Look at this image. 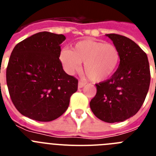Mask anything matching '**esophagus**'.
Returning a JSON list of instances; mask_svg holds the SVG:
<instances>
[{
  "label": "esophagus",
  "instance_id": "34e87169",
  "mask_svg": "<svg viewBox=\"0 0 156 156\" xmlns=\"http://www.w3.org/2000/svg\"><path fill=\"white\" fill-rule=\"evenodd\" d=\"M85 84H86V83L83 82V81H82V80H80L79 83H78V87L79 88L83 87L85 86Z\"/></svg>",
  "mask_w": 156,
  "mask_h": 156
}]
</instances>
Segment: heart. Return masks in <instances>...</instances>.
I'll return each instance as SVG.
<instances>
[{
  "label": "heart",
  "instance_id": "obj_1",
  "mask_svg": "<svg viewBox=\"0 0 156 156\" xmlns=\"http://www.w3.org/2000/svg\"><path fill=\"white\" fill-rule=\"evenodd\" d=\"M59 60L70 74L79 70L81 63H84V71L89 78L101 82L115 73L120 62V53L113 44L103 41L85 39L76 43L72 50L62 48Z\"/></svg>",
  "mask_w": 156,
  "mask_h": 156
}]
</instances>
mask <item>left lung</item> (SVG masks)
<instances>
[{
  "label": "left lung",
  "instance_id": "8db88e82",
  "mask_svg": "<svg viewBox=\"0 0 156 156\" xmlns=\"http://www.w3.org/2000/svg\"><path fill=\"white\" fill-rule=\"evenodd\" d=\"M120 53L119 67L111 78L96 84L90 102L91 111L106 122H119L137 113L149 89L150 68L145 52L132 40L119 34H106Z\"/></svg>",
  "mask_w": 156,
  "mask_h": 156
}]
</instances>
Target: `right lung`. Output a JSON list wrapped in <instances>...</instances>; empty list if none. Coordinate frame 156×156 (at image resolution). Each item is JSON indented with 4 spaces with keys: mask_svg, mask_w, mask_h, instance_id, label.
<instances>
[{
    "mask_svg": "<svg viewBox=\"0 0 156 156\" xmlns=\"http://www.w3.org/2000/svg\"><path fill=\"white\" fill-rule=\"evenodd\" d=\"M62 34L40 32L16 45L6 70L8 91L18 111L30 119L49 122L67 110L78 80L59 60Z\"/></svg>",
    "mask_w": 156,
    "mask_h": 156,
    "instance_id": "1",
    "label": "right lung"
}]
</instances>
